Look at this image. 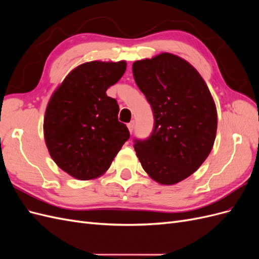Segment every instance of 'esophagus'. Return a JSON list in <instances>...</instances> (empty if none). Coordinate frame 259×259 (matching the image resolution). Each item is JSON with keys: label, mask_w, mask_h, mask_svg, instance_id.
Instances as JSON below:
<instances>
[{"label": "esophagus", "mask_w": 259, "mask_h": 259, "mask_svg": "<svg viewBox=\"0 0 259 259\" xmlns=\"http://www.w3.org/2000/svg\"><path fill=\"white\" fill-rule=\"evenodd\" d=\"M127 128H128L130 133H133V131H134V121H132L127 124Z\"/></svg>", "instance_id": "1"}]
</instances>
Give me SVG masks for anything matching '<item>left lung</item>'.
Masks as SVG:
<instances>
[{
  "label": "left lung",
  "instance_id": "1",
  "mask_svg": "<svg viewBox=\"0 0 259 259\" xmlns=\"http://www.w3.org/2000/svg\"><path fill=\"white\" fill-rule=\"evenodd\" d=\"M133 74L154 115L151 136L135 140L136 155L154 182L175 185L192 175L211 151L215 101L197 69L174 54L137 60Z\"/></svg>",
  "mask_w": 259,
  "mask_h": 259
}]
</instances>
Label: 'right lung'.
I'll return each mask as SVG.
<instances>
[{
	"mask_svg": "<svg viewBox=\"0 0 259 259\" xmlns=\"http://www.w3.org/2000/svg\"><path fill=\"white\" fill-rule=\"evenodd\" d=\"M126 61H89L69 72L54 91L44 115V139L58 167L79 180L104 175L130 138L119 122V105L107 90Z\"/></svg>",
	"mask_w": 259,
	"mask_h": 259,
	"instance_id": "obj_1",
	"label": "right lung"
}]
</instances>
